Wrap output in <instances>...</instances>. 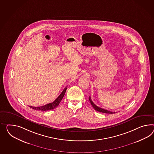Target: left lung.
Here are the masks:
<instances>
[{
  "label": "left lung",
  "mask_w": 154,
  "mask_h": 154,
  "mask_svg": "<svg viewBox=\"0 0 154 154\" xmlns=\"http://www.w3.org/2000/svg\"><path fill=\"white\" fill-rule=\"evenodd\" d=\"M89 101H90V102H91V106H92L94 108L95 110H96L97 111H98V112H99L104 113H108V114H113V113H116V112H110V111H109V110H106V109H103V108H100V107H99V106H97L93 102V101L91 100V96H89Z\"/></svg>",
  "instance_id": "8db88e82"
}]
</instances>
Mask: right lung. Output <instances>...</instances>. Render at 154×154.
Segmentation results:
<instances>
[{
	"label": "right lung",
	"mask_w": 154,
	"mask_h": 154,
	"mask_svg": "<svg viewBox=\"0 0 154 154\" xmlns=\"http://www.w3.org/2000/svg\"><path fill=\"white\" fill-rule=\"evenodd\" d=\"M67 88L66 87L63 91L61 92V93L60 94L59 96L53 102L48 103V104H46L45 106H29L30 108H31L33 109H35L37 110H43V111H46V110H50L51 109H54V108H55L56 106H58V105L61 102V100H62V99L63 98V96L65 94V92L66 91Z\"/></svg>",
	"instance_id": "obj_1"
}]
</instances>
